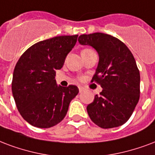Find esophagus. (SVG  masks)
<instances>
[{
	"instance_id": "obj_1",
	"label": "esophagus",
	"mask_w": 155,
	"mask_h": 155,
	"mask_svg": "<svg viewBox=\"0 0 155 155\" xmlns=\"http://www.w3.org/2000/svg\"><path fill=\"white\" fill-rule=\"evenodd\" d=\"M79 90H80V93H83L84 91V88L83 87H79Z\"/></svg>"
}]
</instances>
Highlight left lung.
Wrapping results in <instances>:
<instances>
[{"instance_id":"left-lung-1","label":"left lung","mask_w":155,"mask_h":155,"mask_svg":"<svg viewBox=\"0 0 155 155\" xmlns=\"http://www.w3.org/2000/svg\"><path fill=\"white\" fill-rule=\"evenodd\" d=\"M82 45L96 49L99 62L92 82L102 88L87 106L91 120L102 128L119 127L129 120L140 97V72L128 48L105 33L81 35Z\"/></svg>"}]
</instances>
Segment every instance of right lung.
I'll return each instance as SVG.
<instances>
[{"label": "right lung", "mask_w": 155, "mask_h": 155, "mask_svg": "<svg viewBox=\"0 0 155 155\" xmlns=\"http://www.w3.org/2000/svg\"><path fill=\"white\" fill-rule=\"evenodd\" d=\"M78 35H61L31 46L15 67L12 93L20 114L34 127L48 128L62 121L79 93L75 85L57 84V70L64 64Z\"/></svg>", "instance_id": "1"}]
</instances>
